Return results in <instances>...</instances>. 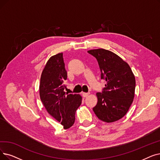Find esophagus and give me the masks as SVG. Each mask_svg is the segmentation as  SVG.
Returning <instances> with one entry per match:
<instances>
[{"label":"esophagus","instance_id":"esophagus-1","mask_svg":"<svg viewBox=\"0 0 160 160\" xmlns=\"http://www.w3.org/2000/svg\"><path fill=\"white\" fill-rule=\"evenodd\" d=\"M89 94V93H85V92H83L82 93V96L84 97H86L87 96H88V95Z\"/></svg>","mask_w":160,"mask_h":160}]
</instances>
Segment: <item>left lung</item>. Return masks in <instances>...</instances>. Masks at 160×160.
Segmentation results:
<instances>
[{"label": "left lung", "instance_id": "left-lung-1", "mask_svg": "<svg viewBox=\"0 0 160 160\" xmlns=\"http://www.w3.org/2000/svg\"><path fill=\"white\" fill-rule=\"evenodd\" d=\"M101 71V78L107 84L97 93V105L93 108L98 118L105 122L118 120L126 114L133 102L135 78L129 65L118 55L105 49L89 50Z\"/></svg>", "mask_w": 160, "mask_h": 160}]
</instances>
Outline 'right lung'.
Segmentation results:
<instances>
[{
    "instance_id": "1",
    "label": "right lung",
    "mask_w": 160,
    "mask_h": 160,
    "mask_svg": "<svg viewBox=\"0 0 160 160\" xmlns=\"http://www.w3.org/2000/svg\"><path fill=\"white\" fill-rule=\"evenodd\" d=\"M67 72L63 53L51 57L41 75L40 97L48 112L59 122L65 129L71 128L75 121V114L82 103L78 94L64 92Z\"/></svg>"
}]
</instances>
